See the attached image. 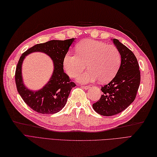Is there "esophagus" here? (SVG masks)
Listing matches in <instances>:
<instances>
[{
  "label": "esophagus",
  "instance_id": "obj_1",
  "mask_svg": "<svg viewBox=\"0 0 157 157\" xmlns=\"http://www.w3.org/2000/svg\"><path fill=\"white\" fill-rule=\"evenodd\" d=\"M82 87L85 90H88L90 88V86H82Z\"/></svg>",
  "mask_w": 157,
  "mask_h": 157
}]
</instances>
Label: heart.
<instances>
[{
  "instance_id": "heart-1",
  "label": "heart",
  "mask_w": 157,
  "mask_h": 157,
  "mask_svg": "<svg viewBox=\"0 0 157 157\" xmlns=\"http://www.w3.org/2000/svg\"><path fill=\"white\" fill-rule=\"evenodd\" d=\"M77 52H67L63 64L67 74L74 78L89 67L77 77L78 82L86 83L99 79L102 83L111 81L121 66V54L117 48L105 42L87 39L77 45Z\"/></svg>"
}]
</instances>
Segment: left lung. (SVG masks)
Masks as SVG:
<instances>
[{"label": "left lung", "instance_id": "obj_1", "mask_svg": "<svg viewBox=\"0 0 157 157\" xmlns=\"http://www.w3.org/2000/svg\"><path fill=\"white\" fill-rule=\"evenodd\" d=\"M119 50L121 62L115 77L101 87V98L93 104L94 109L103 116L122 112L134 101L140 85V74L137 59L132 52L117 39H113Z\"/></svg>", "mask_w": 157, "mask_h": 157}]
</instances>
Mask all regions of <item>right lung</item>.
I'll return each instance as SVG.
<instances>
[{"label":"right lung","mask_w":157,"mask_h":157,"mask_svg":"<svg viewBox=\"0 0 157 157\" xmlns=\"http://www.w3.org/2000/svg\"><path fill=\"white\" fill-rule=\"evenodd\" d=\"M74 38L66 40H50L38 44L22 54L15 72V82L18 94L28 105L42 114H54L63 109L71 90L76 85L63 72V61ZM40 51L49 55L54 63V71L43 88L38 91L30 90L24 86L21 76V65L25 56L33 52Z\"/></svg>","instance_id":"add662e5"}]
</instances>
